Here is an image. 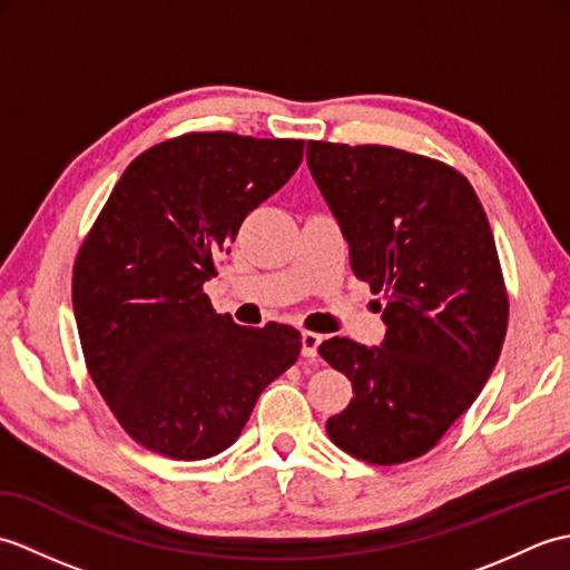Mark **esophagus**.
Instances as JSON below:
<instances>
[{"label":"esophagus","instance_id":"1","mask_svg":"<svg viewBox=\"0 0 570 570\" xmlns=\"http://www.w3.org/2000/svg\"><path fill=\"white\" fill-rule=\"evenodd\" d=\"M321 341H323V337L318 333H311V331L301 333V355H304V357H316Z\"/></svg>","mask_w":570,"mask_h":570}]
</instances>
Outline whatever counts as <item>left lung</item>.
<instances>
[{
  "label": "left lung",
  "instance_id": "1",
  "mask_svg": "<svg viewBox=\"0 0 570 570\" xmlns=\"http://www.w3.org/2000/svg\"><path fill=\"white\" fill-rule=\"evenodd\" d=\"M306 161L355 276L384 294L386 325L382 347L321 343L355 394L325 429L365 463H406L443 439L498 365L510 301L488 215L468 178L429 156L308 141Z\"/></svg>",
  "mask_w": 570,
  "mask_h": 570
}]
</instances>
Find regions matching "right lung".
<instances>
[{"mask_svg":"<svg viewBox=\"0 0 570 570\" xmlns=\"http://www.w3.org/2000/svg\"><path fill=\"white\" fill-rule=\"evenodd\" d=\"M304 159L301 139L190 131L139 154L72 266L90 377L131 439L174 460L237 441L264 386L294 365L301 333L215 313L217 274L245 217Z\"/></svg>","mask_w":570,"mask_h":570,"instance_id":"obj_1","label":"right lung"}]
</instances>
